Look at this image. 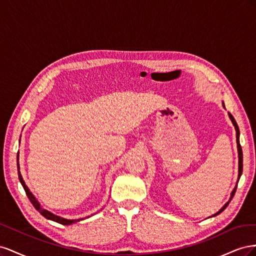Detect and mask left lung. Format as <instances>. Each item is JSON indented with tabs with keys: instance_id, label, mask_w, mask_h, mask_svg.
<instances>
[{
	"instance_id": "1",
	"label": "left lung",
	"mask_w": 256,
	"mask_h": 256,
	"mask_svg": "<svg viewBox=\"0 0 256 256\" xmlns=\"http://www.w3.org/2000/svg\"><path fill=\"white\" fill-rule=\"evenodd\" d=\"M223 106H224V104H223ZM228 116H230V120H232V122H233V125H234V127H235V130H236V142H237V150H238V180H237V184H236V186H235V188H234V190L232 191V194H230V200H228V202L224 205L220 210L218 212H216L214 214H212L214 216H216V214H219L220 212H222L224 209H226L228 206V204H230V202L232 200V198H233V196H235V192H236V189H237V184H238V182H239V178H240V176H242V145H240V143H239V128H238V125H237V122H236V120H235V118H233V115H232L230 113H228Z\"/></svg>"
}]
</instances>
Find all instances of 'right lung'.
Returning <instances> with one entry per match:
<instances>
[{
	"instance_id": "obj_1",
	"label": "right lung",
	"mask_w": 256,
	"mask_h": 256,
	"mask_svg": "<svg viewBox=\"0 0 256 256\" xmlns=\"http://www.w3.org/2000/svg\"><path fill=\"white\" fill-rule=\"evenodd\" d=\"M17 166H18L19 180H20V182H21V184H22L23 189H24V191H26V196H28V200H30V203L33 204V206L36 208V210L40 212L44 216V218H47V219H49V220H52V221H56V222H58V223L63 224V226H70V224H72V223H76V222H79L80 220H83V219H76V220L64 219V218H60V216L53 214L52 212H48V210H46V209H44V208L42 207V205H40V203H38V200H36V198L32 194V192L30 191V189L28 188V186L26 184L24 180H23V178H22V176H21L20 168H19V152H18V154H17Z\"/></svg>"
}]
</instances>
